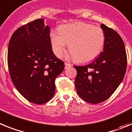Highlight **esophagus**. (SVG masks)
Instances as JSON below:
<instances>
[{
    "label": "esophagus",
    "instance_id": "esophagus-1",
    "mask_svg": "<svg viewBox=\"0 0 132 132\" xmlns=\"http://www.w3.org/2000/svg\"><path fill=\"white\" fill-rule=\"evenodd\" d=\"M64 65H65V69L68 68V67H72V65L71 64H69V63H67V62H65Z\"/></svg>",
    "mask_w": 132,
    "mask_h": 132
}]
</instances>
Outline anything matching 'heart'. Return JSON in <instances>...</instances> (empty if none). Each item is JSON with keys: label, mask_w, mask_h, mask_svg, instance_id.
Returning <instances> with one entry per match:
<instances>
[{"label": "heart", "mask_w": 132, "mask_h": 132, "mask_svg": "<svg viewBox=\"0 0 132 132\" xmlns=\"http://www.w3.org/2000/svg\"><path fill=\"white\" fill-rule=\"evenodd\" d=\"M50 40L54 54L61 58L69 45L71 56L79 62L94 60L102 51L105 42L104 30L100 26L74 22L59 27L58 32L51 31Z\"/></svg>", "instance_id": "heart-1"}]
</instances>
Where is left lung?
<instances>
[{
	"label": "left lung",
	"mask_w": 132,
	"mask_h": 132,
	"mask_svg": "<svg viewBox=\"0 0 132 132\" xmlns=\"http://www.w3.org/2000/svg\"><path fill=\"white\" fill-rule=\"evenodd\" d=\"M104 50L86 66H74L77 71L75 86L78 94L86 102L99 104L114 93L124 77L127 55L123 40L114 30L104 24Z\"/></svg>",
	"instance_id": "1"
}]
</instances>
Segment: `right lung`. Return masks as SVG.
Here are the masks:
<instances>
[{
    "label": "right lung",
    "instance_id": "right-lung-1",
    "mask_svg": "<svg viewBox=\"0 0 132 132\" xmlns=\"http://www.w3.org/2000/svg\"><path fill=\"white\" fill-rule=\"evenodd\" d=\"M50 27L44 19L22 26L12 34L8 47V66L12 83L25 99L42 104L55 93V79L64 62L52 50Z\"/></svg>",
    "mask_w": 132,
    "mask_h": 132
}]
</instances>
